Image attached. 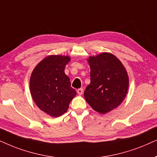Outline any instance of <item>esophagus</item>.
<instances>
[{
  "instance_id": "obj_1",
  "label": "esophagus",
  "mask_w": 157,
  "mask_h": 157,
  "mask_svg": "<svg viewBox=\"0 0 157 157\" xmlns=\"http://www.w3.org/2000/svg\"><path fill=\"white\" fill-rule=\"evenodd\" d=\"M77 93L79 94V95H82V94H83V92H84V90H83V89H82V88H80V89L77 90Z\"/></svg>"
}]
</instances>
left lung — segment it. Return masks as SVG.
I'll list each match as a JSON object with an SVG mask.
<instances>
[{"label": "left lung", "instance_id": "obj_1", "mask_svg": "<svg viewBox=\"0 0 157 157\" xmlns=\"http://www.w3.org/2000/svg\"><path fill=\"white\" fill-rule=\"evenodd\" d=\"M90 83L84 92L86 101L93 110L105 114L122 103L128 87L126 69L118 58L102 53L88 59Z\"/></svg>", "mask_w": 157, "mask_h": 157}]
</instances>
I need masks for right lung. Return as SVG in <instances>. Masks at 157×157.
I'll list each match as a JSON object with an SVG mask.
<instances>
[{"instance_id": "right-lung-1", "label": "right lung", "mask_w": 157, "mask_h": 157, "mask_svg": "<svg viewBox=\"0 0 157 157\" xmlns=\"http://www.w3.org/2000/svg\"><path fill=\"white\" fill-rule=\"evenodd\" d=\"M70 60L67 56H49L39 62L31 74L30 90L33 101L52 117L60 116L67 112L77 94L64 73Z\"/></svg>"}]
</instances>
